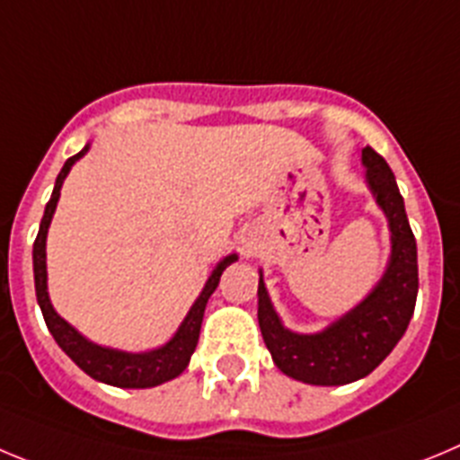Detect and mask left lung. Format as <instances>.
Returning a JSON list of instances; mask_svg holds the SVG:
<instances>
[{"label": "left lung", "mask_w": 460, "mask_h": 460, "mask_svg": "<svg viewBox=\"0 0 460 460\" xmlns=\"http://www.w3.org/2000/svg\"><path fill=\"white\" fill-rule=\"evenodd\" d=\"M367 185L387 217L392 252L383 277L358 307L321 332L297 334L284 328L259 277V328L281 374L307 385H349L369 376L392 353L415 312L417 243L405 215L403 197L383 155L362 148Z\"/></svg>", "instance_id": "8db88e82"}]
</instances>
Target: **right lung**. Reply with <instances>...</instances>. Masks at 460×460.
<instances>
[{
	"instance_id": "add662e5",
	"label": "right lung",
	"mask_w": 460,
	"mask_h": 460,
	"mask_svg": "<svg viewBox=\"0 0 460 460\" xmlns=\"http://www.w3.org/2000/svg\"><path fill=\"white\" fill-rule=\"evenodd\" d=\"M86 151H89V144H86L77 155L66 160L59 176H57L52 197H49L48 206H45L39 235H36L34 240L36 300H39L40 312H43L45 325H48V330L52 332L55 341L59 343V349L64 350L84 374H89L93 380L114 385V387H128V390L155 387V385H163L167 383V380L183 374L185 367L190 364V358H192L194 349H197V341H199V330L201 321H204L206 302H208V297L213 296V291L217 288V284H220V277L222 272L226 270V266H231L234 261H238V254L225 256V259L215 266L208 281H206L204 291H201L199 297L194 300L188 316L181 323V328L176 330V334H173L164 346H160V349L146 350V353H126V350L105 349V346H98V343L82 337L68 321H64V318L55 312L52 302H49L48 266H45V240H48V229L49 222H52V215H55L57 210V201H59L61 185H64L70 167H73Z\"/></svg>"
}]
</instances>
